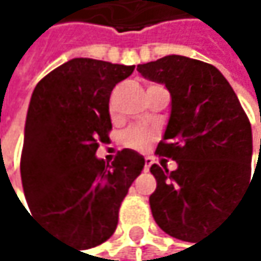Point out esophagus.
<instances>
[{"label":"esophagus","mask_w":261,"mask_h":261,"mask_svg":"<svg viewBox=\"0 0 261 261\" xmlns=\"http://www.w3.org/2000/svg\"><path fill=\"white\" fill-rule=\"evenodd\" d=\"M145 165H144V170L145 172H148L150 170V167H151V164H153V158H150V156H145Z\"/></svg>","instance_id":"obj_1"}]
</instances>
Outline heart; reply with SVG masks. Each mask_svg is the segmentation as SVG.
Listing matches in <instances>:
<instances>
[{
    "label": "heart",
    "instance_id": "heart-1",
    "mask_svg": "<svg viewBox=\"0 0 261 261\" xmlns=\"http://www.w3.org/2000/svg\"><path fill=\"white\" fill-rule=\"evenodd\" d=\"M156 139V132L151 128H141V126H132L128 128L122 136V144L126 148L141 150L145 145H148L151 141Z\"/></svg>",
    "mask_w": 261,
    "mask_h": 261
}]
</instances>
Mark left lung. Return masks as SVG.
I'll use <instances>...</instances> for the list:
<instances>
[{
    "label": "left lung",
    "mask_w": 261,
    "mask_h": 261,
    "mask_svg": "<svg viewBox=\"0 0 261 261\" xmlns=\"http://www.w3.org/2000/svg\"><path fill=\"white\" fill-rule=\"evenodd\" d=\"M138 71L164 83L172 96L156 154L176 161L178 169L169 172L165 159L151 165L158 182L150 195L151 214L165 233L193 243L215 227L254 179L251 122L229 82L209 63L167 55Z\"/></svg>",
    "instance_id": "1"
}]
</instances>
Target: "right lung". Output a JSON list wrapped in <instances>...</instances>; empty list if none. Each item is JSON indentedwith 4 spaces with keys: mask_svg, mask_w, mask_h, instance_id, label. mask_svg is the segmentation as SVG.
Here are the masks:
<instances>
[{
    "mask_svg": "<svg viewBox=\"0 0 261 261\" xmlns=\"http://www.w3.org/2000/svg\"><path fill=\"white\" fill-rule=\"evenodd\" d=\"M135 66L72 59L43 77L32 92L20 170L31 214L79 249L107 241L119 209L141 175L144 158L117 151L111 164L96 158L110 139V96Z\"/></svg>",
    "mask_w": 261,
    "mask_h": 261,
    "instance_id": "obj_1",
    "label": "right lung"
}]
</instances>
